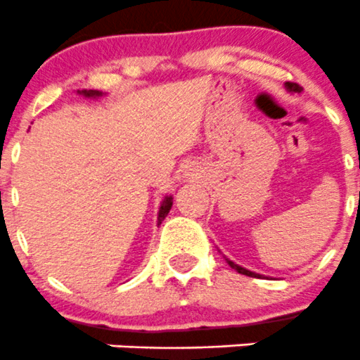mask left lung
Instances as JSON below:
<instances>
[{"label": "left lung", "instance_id": "1", "mask_svg": "<svg viewBox=\"0 0 360 360\" xmlns=\"http://www.w3.org/2000/svg\"><path fill=\"white\" fill-rule=\"evenodd\" d=\"M287 87H288V89H290V91H297V93L301 91V86H299V84H295V82H287ZM229 264H230V267L236 269V271L239 274H246V276H251V278H260V276H258V274L251 273V271H246V269H244V267H239V265L233 264V262L229 260Z\"/></svg>", "mask_w": 360, "mask_h": 360}]
</instances>
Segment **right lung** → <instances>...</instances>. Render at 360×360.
I'll list each match as a JSON object with an SVG mask.
<instances>
[{
  "mask_svg": "<svg viewBox=\"0 0 360 360\" xmlns=\"http://www.w3.org/2000/svg\"><path fill=\"white\" fill-rule=\"evenodd\" d=\"M80 93V91H79ZM82 95H86V96H98L100 93L98 91H91V89H89V91H82ZM170 207H172V197H167L165 200H163V204H162V207H160V214H158V223H162L163 219H165V216L169 214V211H170Z\"/></svg>",
  "mask_w": 360,
  "mask_h": 360,
  "instance_id": "obj_1",
  "label": "right lung"
}]
</instances>
